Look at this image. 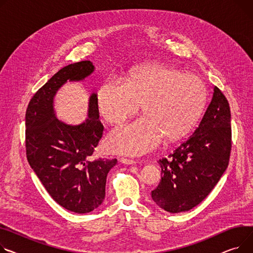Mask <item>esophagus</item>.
<instances>
[{
  "label": "esophagus",
  "mask_w": 253,
  "mask_h": 253,
  "mask_svg": "<svg viewBox=\"0 0 253 253\" xmlns=\"http://www.w3.org/2000/svg\"><path fill=\"white\" fill-rule=\"evenodd\" d=\"M120 161H121V163H123L125 165H134V164H135V161H134V160H130V159H126V158H122Z\"/></svg>",
  "instance_id": "esophagus-1"
}]
</instances>
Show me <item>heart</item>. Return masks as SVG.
<instances>
[{"mask_svg":"<svg viewBox=\"0 0 253 253\" xmlns=\"http://www.w3.org/2000/svg\"><path fill=\"white\" fill-rule=\"evenodd\" d=\"M207 102L204 81L191 73L164 64L133 69L124 85L109 82L97 93L100 115L118 126L132 118L141 106L140 120L112 132L109 148L136 156L156 147L164 138L174 142L194 127Z\"/></svg>","mask_w":253,"mask_h":253,"instance_id":"b5f03b06","label":"heart"}]
</instances>
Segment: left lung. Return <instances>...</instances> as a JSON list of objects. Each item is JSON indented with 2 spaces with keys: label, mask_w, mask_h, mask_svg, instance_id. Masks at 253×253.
Segmentation results:
<instances>
[{
  "label": "left lung",
  "mask_w": 253,
  "mask_h": 253,
  "mask_svg": "<svg viewBox=\"0 0 253 253\" xmlns=\"http://www.w3.org/2000/svg\"><path fill=\"white\" fill-rule=\"evenodd\" d=\"M232 147L229 103L216 86L194 133L169 157L159 160L162 180L151 198L169 212L187 211L213 189L229 165Z\"/></svg>",
  "instance_id": "8db88e82"
}]
</instances>
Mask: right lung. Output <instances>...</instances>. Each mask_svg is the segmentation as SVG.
Listing matches in <instances>:
<instances>
[{
  "label": "right lung",
  "instance_id": "1",
  "mask_svg": "<svg viewBox=\"0 0 253 253\" xmlns=\"http://www.w3.org/2000/svg\"><path fill=\"white\" fill-rule=\"evenodd\" d=\"M93 71L90 61L64 67L32 96L25 114L30 167L56 203L77 213L89 212L103 204L107 176L117 160H90L104 132L96 93L89 97L88 118L76 126L58 120L53 103L67 80L80 81Z\"/></svg>",
  "mask_w": 253,
  "mask_h": 253
}]
</instances>
